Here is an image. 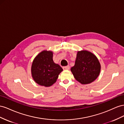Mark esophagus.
Listing matches in <instances>:
<instances>
[{
	"instance_id": "esophagus-1",
	"label": "esophagus",
	"mask_w": 124,
	"mask_h": 124,
	"mask_svg": "<svg viewBox=\"0 0 124 124\" xmlns=\"http://www.w3.org/2000/svg\"><path fill=\"white\" fill-rule=\"evenodd\" d=\"M70 67L69 65L63 67V69L64 70H69L70 69Z\"/></svg>"
}]
</instances>
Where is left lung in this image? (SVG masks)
<instances>
[{
  "mask_svg": "<svg viewBox=\"0 0 124 124\" xmlns=\"http://www.w3.org/2000/svg\"><path fill=\"white\" fill-rule=\"evenodd\" d=\"M70 70L75 79L83 85L90 84L97 78L101 71L98 59L85 50L77 52L75 63Z\"/></svg>",
  "mask_w": 124,
  "mask_h": 124,
  "instance_id": "1",
  "label": "left lung"
}]
</instances>
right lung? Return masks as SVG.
<instances>
[{
	"label": "right lung",
	"instance_id": "1",
	"mask_svg": "<svg viewBox=\"0 0 124 124\" xmlns=\"http://www.w3.org/2000/svg\"><path fill=\"white\" fill-rule=\"evenodd\" d=\"M63 69L53 61V52L43 50L36 56L31 66V74L34 80L38 85L50 87L57 80Z\"/></svg>",
	"mask_w": 124,
	"mask_h": 124
}]
</instances>
